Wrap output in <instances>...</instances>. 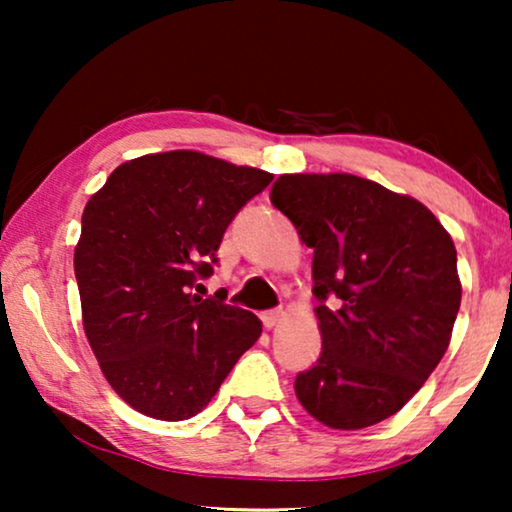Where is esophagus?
Here are the masks:
<instances>
[{"instance_id": "esophagus-1", "label": "esophagus", "mask_w": 512, "mask_h": 512, "mask_svg": "<svg viewBox=\"0 0 512 512\" xmlns=\"http://www.w3.org/2000/svg\"><path fill=\"white\" fill-rule=\"evenodd\" d=\"M282 317H284L282 310H268V312L261 314L265 328H275V326L279 324V321H282Z\"/></svg>"}]
</instances>
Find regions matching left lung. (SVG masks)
<instances>
[{"mask_svg": "<svg viewBox=\"0 0 512 512\" xmlns=\"http://www.w3.org/2000/svg\"><path fill=\"white\" fill-rule=\"evenodd\" d=\"M314 249L321 356L296 377L328 429L396 415L429 380L461 305L457 249L422 202L354 174H282L270 191Z\"/></svg>", "mask_w": 512, "mask_h": 512, "instance_id": "left-lung-1", "label": "left lung"}]
</instances>
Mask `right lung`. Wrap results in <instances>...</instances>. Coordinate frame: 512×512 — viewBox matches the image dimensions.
Listing matches in <instances>:
<instances>
[{
    "instance_id": "right-lung-1",
    "label": "right lung",
    "mask_w": 512,
    "mask_h": 512,
    "mask_svg": "<svg viewBox=\"0 0 512 512\" xmlns=\"http://www.w3.org/2000/svg\"><path fill=\"white\" fill-rule=\"evenodd\" d=\"M270 181L200 151L149 153L118 165L83 209V331L111 389L142 415H198L261 338L256 314L191 289L214 272L228 223Z\"/></svg>"
}]
</instances>
